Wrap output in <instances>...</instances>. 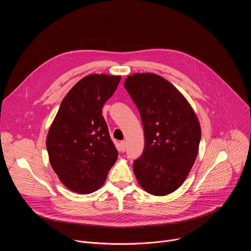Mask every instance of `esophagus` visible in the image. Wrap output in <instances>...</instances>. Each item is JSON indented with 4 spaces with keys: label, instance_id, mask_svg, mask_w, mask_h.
Segmentation results:
<instances>
[{
    "label": "esophagus",
    "instance_id": "esophagus-1",
    "mask_svg": "<svg viewBox=\"0 0 251 251\" xmlns=\"http://www.w3.org/2000/svg\"><path fill=\"white\" fill-rule=\"evenodd\" d=\"M120 147H121V151H122V152H124V151L126 150V142H125V141H122V142L120 143Z\"/></svg>",
    "mask_w": 251,
    "mask_h": 251
}]
</instances>
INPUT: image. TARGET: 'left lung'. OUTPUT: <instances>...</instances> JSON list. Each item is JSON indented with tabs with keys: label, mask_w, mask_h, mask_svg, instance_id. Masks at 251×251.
Returning a JSON list of instances; mask_svg holds the SVG:
<instances>
[{
	"label": "left lung",
	"mask_w": 251,
	"mask_h": 251,
	"mask_svg": "<svg viewBox=\"0 0 251 251\" xmlns=\"http://www.w3.org/2000/svg\"><path fill=\"white\" fill-rule=\"evenodd\" d=\"M124 86L140 112L145 135L134 174L147 193L169 195L181 187L196 161L201 136L197 115L184 95L158 75H129Z\"/></svg>",
	"instance_id": "8db88e82"
}]
</instances>
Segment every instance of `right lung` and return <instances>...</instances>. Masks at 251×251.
Here are the masks:
<instances>
[{
  "mask_svg": "<svg viewBox=\"0 0 251 251\" xmlns=\"http://www.w3.org/2000/svg\"><path fill=\"white\" fill-rule=\"evenodd\" d=\"M121 76L90 75L63 98L47 137L50 165L70 191L86 195L105 182L118 157L102 107Z\"/></svg>",
  "mask_w": 251,
  "mask_h": 251,
  "instance_id": "1",
  "label": "right lung"
}]
</instances>
